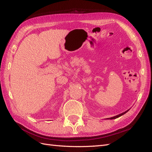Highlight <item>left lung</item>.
I'll use <instances>...</instances> for the list:
<instances>
[{
  "mask_svg": "<svg viewBox=\"0 0 152 152\" xmlns=\"http://www.w3.org/2000/svg\"><path fill=\"white\" fill-rule=\"evenodd\" d=\"M128 110H127L126 112H124V113H122V114H119V115H115V116H114V117H112V118H108V119H115V118H119V117H120V116H121L122 115H124V114H125L126 112H128Z\"/></svg>",
  "mask_w": 152,
  "mask_h": 152,
  "instance_id": "8db88e82",
  "label": "left lung"
}]
</instances>
